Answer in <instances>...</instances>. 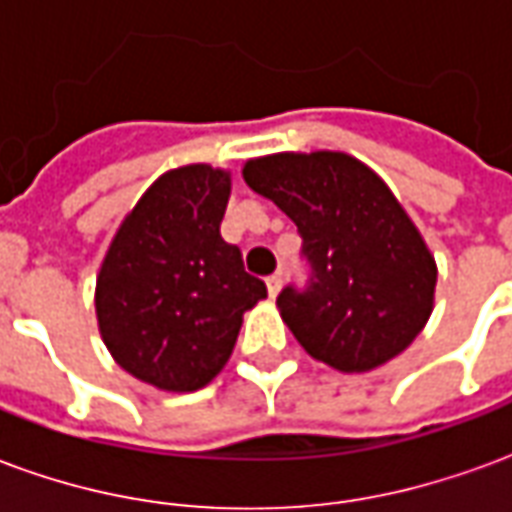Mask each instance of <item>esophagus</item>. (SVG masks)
<instances>
[{
  "instance_id": "1",
  "label": "esophagus",
  "mask_w": 512,
  "mask_h": 512,
  "mask_svg": "<svg viewBox=\"0 0 512 512\" xmlns=\"http://www.w3.org/2000/svg\"><path fill=\"white\" fill-rule=\"evenodd\" d=\"M266 288H268V296L274 299L279 290H282V277H279V274H271V277L266 279Z\"/></svg>"
}]
</instances>
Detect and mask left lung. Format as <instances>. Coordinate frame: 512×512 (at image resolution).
Segmentation results:
<instances>
[{"label": "left lung", "instance_id": "obj_1", "mask_svg": "<svg viewBox=\"0 0 512 512\" xmlns=\"http://www.w3.org/2000/svg\"><path fill=\"white\" fill-rule=\"evenodd\" d=\"M244 180L304 241L310 279L277 296L301 348L340 373H367L406 351L433 312L436 260L384 180L334 150L252 158Z\"/></svg>", "mask_w": 512, "mask_h": 512}]
</instances>
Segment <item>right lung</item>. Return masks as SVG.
<instances>
[{
	"instance_id": "1",
	"label": "right lung",
	"mask_w": 512,
	"mask_h": 512,
	"mask_svg": "<svg viewBox=\"0 0 512 512\" xmlns=\"http://www.w3.org/2000/svg\"><path fill=\"white\" fill-rule=\"evenodd\" d=\"M230 172L189 164L139 197L109 244L95 315L109 354L139 381L194 392L233 354L244 312L266 282L244 271L241 249L219 233Z\"/></svg>"
}]
</instances>
